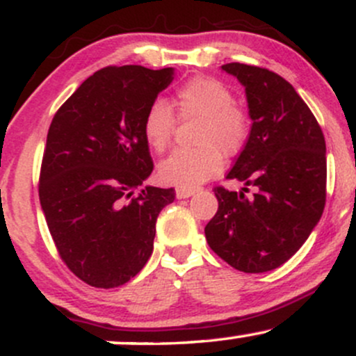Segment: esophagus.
Here are the masks:
<instances>
[{
  "instance_id": "esophagus-1",
  "label": "esophagus",
  "mask_w": 356,
  "mask_h": 356,
  "mask_svg": "<svg viewBox=\"0 0 356 356\" xmlns=\"http://www.w3.org/2000/svg\"><path fill=\"white\" fill-rule=\"evenodd\" d=\"M195 191H197L195 187H177L175 195H177V199H187V197H191Z\"/></svg>"
}]
</instances>
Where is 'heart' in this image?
Segmentation results:
<instances>
[{
	"instance_id": "1",
	"label": "heart",
	"mask_w": 356,
	"mask_h": 356,
	"mask_svg": "<svg viewBox=\"0 0 356 356\" xmlns=\"http://www.w3.org/2000/svg\"><path fill=\"white\" fill-rule=\"evenodd\" d=\"M174 108L181 120L199 118L192 149H177L159 165L167 184L195 187L216 175L224 165V154L238 155L251 136V117L234 100L229 85L214 76L197 75L175 90ZM177 118L169 104L154 100L142 120L147 145L164 152L172 144Z\"/></svg>"
}]
</instances>
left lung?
Here are the masks:
<instances>
[{
    "mask_svg": "<svg viewBox=\"0 0 356 356\" xmlns=\"http://www.w3.org/2000/svg\"><path fill=\"white\" fill-rule=\"evenodd\" d=\"M246 87L251 136L227 179L255 194L216 186L218 212L207 222L212 251L244 273L286 263L312 234L326 202V144L321 127L289 81L268 68L226 63Z\"/></svg>",
    "mask_w": 356,
    "mask_h": 356,
    "instance_id": "left-lung-1",
    "label": "left lung"
}]
</instances>
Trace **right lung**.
<instances>
[{
  "label": "right lung",
  "mask_w": 356,
  "mask_h": 356,
  "mask_svg": "<svg viewBox=\"0 0 356 356\" xmlns=\"http://www.w3.org/2000/svg\"><path fill=\"white\" fill-rule=\"evenodd\" d=\"M172 68H102L56 110L40 169V202L56 251L95 288H117L145 266L155 220L174 187L136 191L152 174L142 120Z\"/></svg>",
  "instance_id": "add662e5"
}]
</instances>
